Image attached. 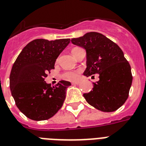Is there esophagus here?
<instances>
[{"mask_svg": "<svg viewBox=\"0 0 146 146\" xmlns=\"http://www.w3.org/2000/svg\"><path fill=\"white\" fill-rule=\"evenodd\" d=\"M79 82H71V84H79Z\"/></svg>", "mask_w": 146, "mask_h": 146, "instance_id": "esophagus-1", "label": "esophagus"}]
</instances>
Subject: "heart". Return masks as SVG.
Listing matches in <instances>:
<instances>
[{"label": "heart", "mask_w": 146, "mask_h": 146, "mask_svg": "<svg viewBox=\"0 0 146 146\" xmlns=\"http://www.w3.org/2000/svg\"><path fill=\"white\" fill-rule=\"evenodd\" d=\"M79 47H76V48L73 49L72 50V52H76L77 50H79ZM78 76H79V73L76 72V71H69V72H67L66 73H64V77L65 78V79H68V80L70 81H75L78 79Z\"/></svg>", "instance_id": "heart-1"}]
</instances>
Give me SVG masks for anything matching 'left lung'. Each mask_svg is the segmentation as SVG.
I'll return each instance as SVG.
<instances>
[{
	"instance_id": "1",
	"label": "left lung",
	"mask_w": 146,
	"mask_h": 146,
	"mask_svg": "<svg viewBox=\"0 0 146 146\" xmlns=\"http://www.w3.org/2000/svg\"><path fill=\"white\" fill-rule=\"evenodd\" d=\"M71 42L86 50L87 68L84 75H100V80L93 83V90L83 94L88 103L103 112L117 111L128 99L133 79L131 66L122 50L96 32L72 38Z\"/></svg>"
}]
</instances>
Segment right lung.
I'll list each match as a JSON object with an SVG mask.
<instances>
[{"instance_id":"add662e5","label":"right lung","mask_w":146,"mask_h":146,"mask_svg":"<svg viewBox=\"0 0 146 146\" xmlns=\"http://www.w3.org/2000/svg\"><path fill=\"white\" fill-rule=\"evenodd\" d=\"M70 41L35 39L24 46L13 64L9 76L11 94L18 108L29 119L46 120L62 107L70 82L62 80L51 87L44 79L54 69L56 58Z\"/></svg>"}]
</instances>
